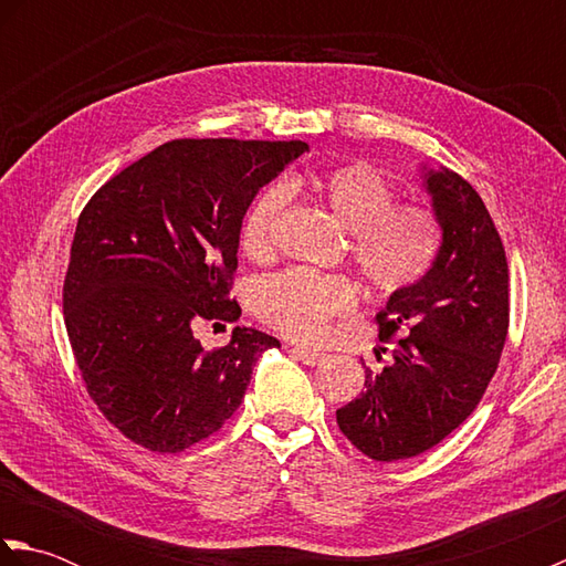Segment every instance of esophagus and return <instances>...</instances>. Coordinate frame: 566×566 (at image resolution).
Returning <instances> with one entry per match:
<instances>
[{"instance_id":"1","label":"esophagus","mask_w":566,"mask_h":566,"mask_svg":"<svg viewBox=\"0 0 566 566\" xmlns=\"http://www.w3.org/2000/svg\"><path fill=\"white\" fill-rule=\"evenodd\" d=\"M292 353L296 355V359H302L304 365H318V363H323V359H326V353H321V350H311V347H304V345H294L292 347Z\"/></svg>"}]
</instances>
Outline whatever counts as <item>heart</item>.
I'll list each match as a JSON object with an SVG mask.
<instances>
[{
  "label": "heart",
  "instance_id": "obj_1",
  "mask_svg": "<svg viewBox=\"0 0 566 566\" xmlns=\"http://www.w3.org/2000/svg\"><path fill=\"white\" fill-rule=\"evenodd\" d=\"M304 187L292 179L290 189ZM308 189L350 231V258L363 280L384 296L418 284L440 250L438 216L423 203H396L394 187L365 163L335 167L308 179ZM284 187H270L252 203L243 223V250L250 258H268L274 250L276 221L284 211ZM357 302L345 276L311 270H286L260 282L258 314L284 335L314 340L328 321L343 316Z\"/></svg>",
  "mask_w": 566,
  "mask_h": 566
}]
</instances>
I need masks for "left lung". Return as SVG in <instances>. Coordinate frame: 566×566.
<instances>
[{
  "label": "left lung",
  "mask_w": 566,
  "mask_h": 566,
  "mask_svg": "<svg viewBox=\"0 0 566 566\" xmlns=\"http://www.w3.org/2000/svg\"><path fill=\"white\" fill-rule=\"evenodd\" d=\"M420 170L442 231L438 258L379 311V338H401L387 367H367L365 391L335 411L343 436L377 462L448 438L482 401L509 333V262L482 197L448 167Z\"/></svg>",
  "instance_id": "obj_1"
}]
</instances>
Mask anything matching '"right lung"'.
Here are the masks:
<instances>
[{
    "mask_svg": "<svg viewBox=\"0 0 566 566\" xmlns=\"http://www.w3.org/2000/svg\"><path fill=\"white\" fill-rule=\"evenodd\" d=\"M304 140L182 138L112 177L80 213L63 286L67 338L92 401L128 440L182 452L235 413L280 340L235 326L207 353L199 321L240 318V226Z\"/></svg>",
    "mask_w": 566,
    "mask_h": 566,
    "instance_id": "right-lung-1",
    "label": "right lung"
}]
</instances>
